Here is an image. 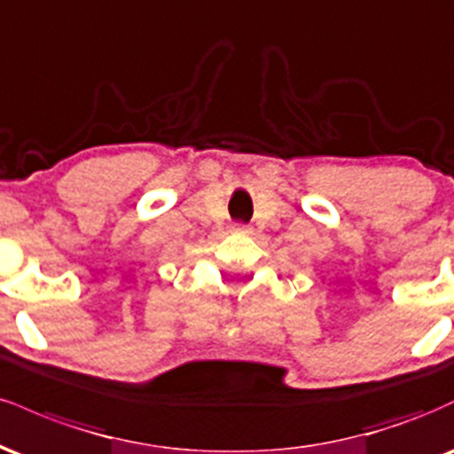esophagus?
Masks as SVG:
<instances>
[{
	"label": "esophagus",
	"mask_w": 454,
	"mask_h": 454,
	"mask_svg": "<svg viewBox=\"0 0 454 454\" xmlns=\"http://www.w3.org/2000/svg\"><path fill=\"white\" fill-rule=\"evenodd\" d=\"M232 232H239V234H249V232H252V228L245 226V223H234V226H232Z\"/></svg>",
	"instance_id": "34e87169"
}]
</instances>
